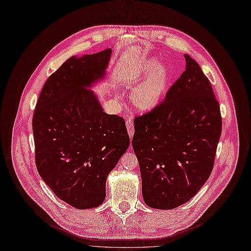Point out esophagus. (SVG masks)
<instances>
[{
    "instance_id": "obj_1",
    "label": "esophagus",
    "mask_w": 251,
    "mask_h": 251,
    "mask_svg": "<svg viewBox=\"0 0 251 251\" xmlns=\"http://www.w3.org/2000/svg\"><path fill=\"white\" fill-rule=\"evenodd\" d=\"M126 128H127V133L130 135V137H133L134 135V125H133V119L131 117H128L126 120Z\"/></svg>"
}]
</instances>
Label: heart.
<instances>
[{
	"label": "heart",
	"instance_id": "b5f03b06",
	"mask_svg": "<svg viewBox=\"0 0 251 251\" xmlns=\"http://www.w3.org/2000/svg\"><path fill=\"white\" fill-rule=\"evenodd\" d=\"M159 65L158 59L150 58L131 79L133 86L139 85L133 91L132 102L135 108L148 112L160 103L166 93L171 79V72L166 66Z\"/></svg>",
	"mask_w": 251,
	"mask_h": 251
}]
</instances>
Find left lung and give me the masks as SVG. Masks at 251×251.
<instances>
[{"instance_id": "8db88e82", "label": "left lung", "mask_w": 251, "mask_h": 251, "mask_svg": "<svg viewBox=\"0 0 251 251\" xmlns=\"http://www.w3.org/2000/svg\"><path fill=\"white\" fill-rule=\"evenodd\" d=\"M186 67L157 107L134 119L132 146L142 197L150 207L172 209L200 191L215 164L222 132L220 105L208 78L187 54Z\"/></svg>"}]
</instances>
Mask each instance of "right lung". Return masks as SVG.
Listing matches in <instances>:
<instances>
[{"label": "right lung", "instance_id": "right-lung-1", "mask_svg": "<svg viewBox=\"0 0 251 251\" xmlns=\"http://www.w3.org/2000/svg\"><path fill=\"white\" fill-rule=\"evenodd\" d=\"M112 50L72 56L50 75L32 118L35 164L60 200L97 207L105 181L130 146L126 121L108 115L87 87L105 74Z\"/></svg>", "mask_w": 251, "mask_h": 251}]
</instances>
